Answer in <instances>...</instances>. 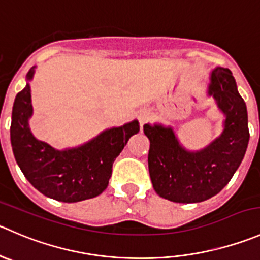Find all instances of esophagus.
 <instances>
[{
  "label": "esophagus",
  "instance_id": "obj_1",
  "mask_svg": "<svg viewBox=\"0 0 260 260\" xmlns=\"http://www.w3.org/2000/svg\"><path fill=\"white\" fill-rule=\"evenodd\" d=\"M148 119H150V113L146 112V110H142V112L138 114V120H140L141 127H142L143 124H146V123L148 122Z\"/></svg>",
  "mask_w": 260,
  "mask_h": 260
}]
</instances>
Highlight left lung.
Instances as JSON below:
<instances>
[{
	"label": "left lung",
	"instance_id": "left-lung-1",
	"mask_svg": "<svg viewBox=\"0 0 260 260\" xmlns=\"http://www.w3.org/2000/svg\"><path fill=\"white\" fill-rule=\"evenodd\" d=\"M208 95L225 114L223 131L207 147L189 151L171 127L145 124L150 140L148 171L160 197L176 203H198L220 193L243 161L249 142L248 112L230 70L216 67Z\"/></svg>",
	"mask_w": 260,
	"mask_h": 260
}]
</instances>
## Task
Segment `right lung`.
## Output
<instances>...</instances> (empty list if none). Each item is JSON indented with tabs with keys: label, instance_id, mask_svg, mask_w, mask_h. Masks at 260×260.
Masks as SVG:
<instances>
[{
	"label": "right lung",
	"instance_id": "right-lung-1",
	"mask_svg": "<svg viewBox=\"0 0 260 260\" xmlns=\"http://www.w3.org/2000/svg\"><path fill=\"white\" fill-rule=\"evenodd\" d=\"M35 67L26 80L34 76ZM32 115L29 82L16 95L12 107L10 136L15 160L25 178L45 197L74 203L94 198L107 189L113 162L128 140L138 133V120L105 129L89 142L74 148L55 150L37 140L29 128Z\"/></svg>",
	"mask_w": 260,
	"mask_h": 260
}]
</instances>
